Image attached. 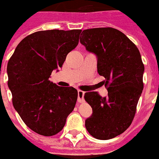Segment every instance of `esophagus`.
<instances>
[{
  "mask_svg": "<svg viewBox=\"0 0 159 159\" xmlns=\"http://www.w3.org/2000/svg\"><path fill=\"white\" fill-rule=\"evenodd\" d=\"M77 93H78V96H77V102L78 103H83L84 102V92L81 91V90H78L77 91Z\"/></svg>",
  "mask_w": 159,
  "mask_h": 159,
  "instance_id": "1",
  "label": "esophagus"
}]
</instances>
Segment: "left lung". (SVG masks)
<instances>
[{
  "instance_id": "obj_1",
  "label": "left lung",
  "mask_w": 159,
  "mask_h": 159,
  "mask_svg": "<svg viewBox=\"0 0 159 159\" xmlns=\"http://www.w3.org/2000/svg\"><path fill=\"white\" fill-rule=\"evenodd\" d=\"M80 42L98 58V72L105 80L107 97L88 92L85 100L93 109L85 120L89 134L109 140L123 133L131 124L143 89L144 65L136 44L113 28L83 30Z\"/></svg>"
}]
</instances>
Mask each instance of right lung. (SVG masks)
Masks as SVG:
<instances>
[{
	"label": "right lung",
	"mask_w": 159,
	"mask_h": 159,
	"mask_svg": "<svg viewBox=\"0 0 159 159\" xmlns=\"http://www.w3.org/2000/svg\"><path fill=\"white\" fill-rule=\"evenodd\" d=\"M81 32H35L18 43L8 61L7 83L14 109L26 125L39 135L51 136L60 132L75 108L77 90L59 87L50 77L77 46Z\"/></svg>",
	"instance_id": "add662e5"
}]
</instances>
